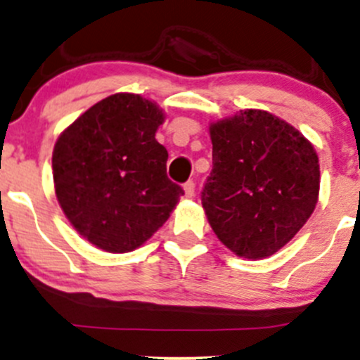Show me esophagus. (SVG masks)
<instances>
[{"label":"esophagus","mask_w":360,"mask_h":360,"mask_svg":"<svg viewBox=\"0 0 360 360\" xmlns=\"http://www.w3.org/2000/svg\"><path fill=\"white\" fill-rule=\"evenodd\" d=\"M184 195H186L188 198H191L195 195V183L193 181H186V183H184Z\"/></svg>","instance_id":"obj_1"}]
</instances>
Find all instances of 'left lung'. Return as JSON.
Segmentation results:
<instances>
[{"instance_id": "1", "label": "left lung", "mask_w": 360, "mask_h": 360, "mask_svg": "<svg viewBox=\"0 0 360 360\" xmlns=\"http://www.w3.org/2000/svg\"><path fill=\"white\" fill-rule=\"evenodd\" d=\"M212 170L202 205L214 233L248 259L284 248L303 228L319 198L314 146L288 122L245 110L210 125Z\"/></svg>"}]
</instances>
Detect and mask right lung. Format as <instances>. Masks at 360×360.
<instances>
[{
    "label": "right lung",
    "mask_w": 360,
    "mask_h": 360,
    "mask_svg": "<svg viewBox=\"0 0 360 360\" xmlns=\"http://www.w3.org/2000/svg\"><path fill=\"white\" fill-rule=\"evenodd\" d=\"M163 112L137 94H115L76 118L52 155L56 195L69 223L96 248L129 252L169 219L183 197L155 139Z\"/></svg>",
    "instance_id": "add662e5"
}]
</instances>
